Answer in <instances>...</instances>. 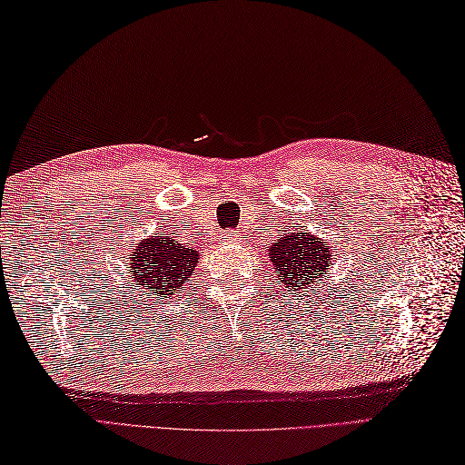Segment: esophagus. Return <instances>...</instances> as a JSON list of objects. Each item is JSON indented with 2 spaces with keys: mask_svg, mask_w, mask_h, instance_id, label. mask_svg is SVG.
<instances>
[{
  "mask_svg": "<svg viewBox=\"0 0 465 465\" xmlns=\"http://www.w3.org/2000/svg\"><path fill=\"white\" fill-rule=\"evenodd\" d=\"M236 236H239V232H236V231H229V232H226V239H231V241H234Z\"/></svg>",
  "mask_w": 465,
  "mask_h": 465,
  "instance_id": "esophagus-1",
  "label": "esophagus"
}]
</instances>
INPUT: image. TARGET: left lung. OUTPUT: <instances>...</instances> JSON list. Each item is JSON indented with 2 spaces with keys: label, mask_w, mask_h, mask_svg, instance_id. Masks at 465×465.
<instances>
[{
  "label": "left lung",
  "mask_w": 465,
  "mask_h": 465,
  "mask_svg": "<svg viewBox=\"0 0 465 465\" xmlns=\"http://www.w3.org/2000/svg\"><path fill=\"white\" fill-rule=\"evenodd\" d=\"M268 256L274 262V274L282 280V284L296 293L322 278L323 272H327V264L331 262L330 248L318 236H312L303 229L278 236Z\"/></svg>",
  "instance_id": "obj_1"
}]
</instances>
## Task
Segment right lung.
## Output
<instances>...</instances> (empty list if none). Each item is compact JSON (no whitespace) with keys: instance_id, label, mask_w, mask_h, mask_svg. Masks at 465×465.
Here are the masks:
<instances>
[{"instance_id":"1","label":"right lung","mask_w":465,"mask_h":465,"mask_svg":"<svg viewBox=\"0 0 465 465\" xmlns=\"http://www.w3.org/2000/svg\"><path fill=\"white\" fill-rule=\"evenodd\" d=\"M199 262V252L173 239H145L130 256V272L138 286L162 300L185 284Z\"/></svg>"}]
</instances>
